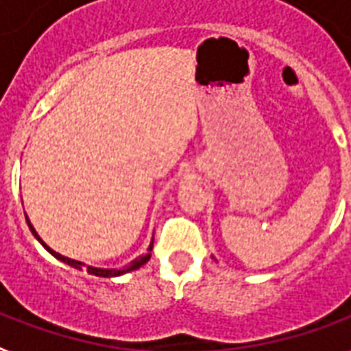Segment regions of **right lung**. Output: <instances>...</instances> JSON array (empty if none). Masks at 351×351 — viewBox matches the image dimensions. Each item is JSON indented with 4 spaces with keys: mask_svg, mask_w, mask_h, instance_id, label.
<instances>
[{
    "mask_svg": "<svg viewBox=\"0 0 351 351\" xmlns=\"http://www.w3.org/2000/svg\"><path fill=\"white\" fill-rule=\"evenodd\" d=\"M25 221H27V217H25ZM27 224H29V228H32L33 235H35V237H37V239H39L40 243H43V239H40L39 235H37V232L33 230L32 222H27ZM43 247H45V249L48 250V252H50L52 256H56V258H58V260H61V262L69 263V265H73V267H76V269H82V267H84V263H82V262L71 260V258H67V256H61L60 252H56V250H52V249H50V247H46L45 243H43ZM151 249H153V243H151V245H149V252H151ZM149 252H147L145 256L136 258L134 262H130L129 265H125V267H121V269H99V267H89V265H88V267H86V269H88V273L95 275V277H106V278H108V277H117V275H123V273H127V271H134V269H138V267H142V265H144V263L147 262V260H149V258H151Z\"/></svg>",
    "mask_w": 351,
    "mask_h": 351,
    "instance_id": "right-lung-1",
    "label": "right lung"
}]
</instances>
